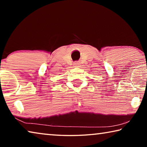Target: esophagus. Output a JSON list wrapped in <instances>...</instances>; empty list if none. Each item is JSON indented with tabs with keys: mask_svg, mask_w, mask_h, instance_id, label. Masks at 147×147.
<instances>
[{
	"mask_svg": "<svg viewBox=\"0 0 147 147\" xmlns=\"http://www.w3.org/2000/svg\"><path fill=\"white\" fill-rule=\"evenodd\" d=\"M79 65H80L79 62H75V63H74V65L75 66V67H78V66H79Z\"/></svg>",
	"mask_w": 147,
	"mask_h": 147,
	"instance_id": "34e87169",
	"label": "esophagus"
}]
</instances>
